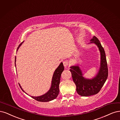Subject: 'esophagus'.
Wrapping results in <instances>:
<instances>
[{"label":"esophagus","instance_id":"1","mask_svg":"<svg viewBox=\"0 0 120 120\" xmlns=\"http://www.w3.org/2000/svg\"><path fill=\"white\" fill-rule=\"evenodd\" d=\"M63 63L64 66L65 68H66V67L68 66V65H69V61H68V60H65V61H63Z\"/></svg>","mask_w":120,"mask_h":120}]
</instances>
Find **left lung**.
I'll return each instance as SVG.
<instances>
[{"label": "left lung", "instance_id": "8db88e82", "mask_svg": "<svg viewBox=\"0 0 120 120\" xmlns=\"http://www.w3.org/2000/svg\"><path fill=\"white\" fill-rule=\"evenodd\" d=\"M90 43H95L101 54V64L97 75L91 79H86L83 76L82 72L78 66L70 67L73 81L76 86V91L81 96H89L95 95L101 90L108 78V69L106 54L101 43L95 36L90 40Z\"/></svg>", "mask_w": 120, "mask_h": 120}]
</instances>
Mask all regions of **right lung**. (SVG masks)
Returning <instances> with one entry per match:
<instances>
[{
	"instance_id": "obj_1",
	"label": "right lung",
	"mask_w": 120,
	"mask_h": 120,
	"mask_svg": "<svg viewBox=\"0 0 120 120\" xmlns=\"http://www.w3.org/2000/svg\"><path fill=\"white\" fill-rule=\"evenodd\" d=\"M21 44L22 43H21L19 45L17 50L18 49L19 47H20ZM15 62H16V57H15V67H16ZM64 67L63 63L61 62L59 65V66L55 70L54 73L53 77H52V79L51 86L50 89V90L46 93V94L42 96H38V97H33V96H31V97L34 99L36 100V101H38L39 102H49V101H51V100L56 99L57 98V97L58 96V95L59 93V86L60 84V81L61 75L62 74V72L64 71ZM19 86H20V87L21 88V90L24 92H25L24 90L22 89V88H21L20 84H19Z\"/></svg>"
}]
</instances>
